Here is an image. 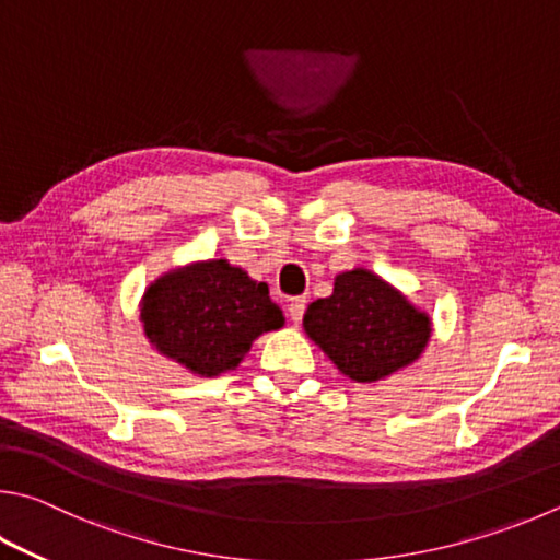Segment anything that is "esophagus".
Wrapping results in <instances>:
<instances>
[{"label":"esophagus","instance_id":"34e87169","mask_svg":"<svg viewBox=\"0 0 560 560\" xmlns=\"http://www.w3.org/2000/svg\"><path fill=\"white\" fill-rule=\"evenodd\" d=\"M306 299L303 296H299V299H291L289 301V318L293 320V323H301V318H303V313H306Z\"/></svg>","mask_w":560,"mask_h":560}]
</instances>
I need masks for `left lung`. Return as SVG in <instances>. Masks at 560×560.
I'll return each instance as SVG.
<instances>
[{
    "label": "left lung",
    "mask_w": 560,
    "mask_h": 560,
    "mask_svg": "<svg viewBox=\"0 0 560 560\" xmlns=\"http://www.w3.org/2000/svg\"><path fill=\"white\" fill-rule=\"evenodd\" d=\"M303 328L354 382H377L406 368L431 338L429 315L368 269L340 273L332 296L311 303Z\"/></svg>",
    "instance_id": "obj_1"
}]
</instances>
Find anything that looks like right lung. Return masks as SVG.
I'll return each mask as SVG.
<instances>
[{
  "mask_svg": "<svg viewBox=\"0 0 560 560\" xmlns=\"http://www.w3.org/2000/svg\"><path fill=\"white\" fill-rule=\"evenodd\" d=\"M144 332L166 358L215 377L237 368L261 332L283 325L269 287L225 259L192 264L151 283L141 303Z\"/></svg>",
  "mask_w": 560,
  "mask_h": 560,
  "instance_id": "obj_1",
  "label": "right lung"
}]
</instances>
